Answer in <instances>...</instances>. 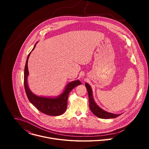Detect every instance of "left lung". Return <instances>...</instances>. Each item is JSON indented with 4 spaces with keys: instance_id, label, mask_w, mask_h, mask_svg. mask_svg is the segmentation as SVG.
Wrapping results in <instances>:
<instances>
[{
    "instance_id": "obj_1",
    "label": "left lung",
    "mask_w": 149,
    "mask_h": 149,
    "mask_svg": "<svg viewBox=\"0 0 149 149\" xmlns=\"http://www.w3.org/2000/svg\"><path fill=\"white\" fill-rule=\"evenodd\" d=\"M86 86L87 91H88V97H89V101H90V109L92 113L97 117L100 118H104V119H108V118H116L118 116H120L121 114H113L111 113H109L101 109L100 107H99L96 104L95 102L94 101L93 99V92L91 88L90 87V85L87 83L85 84Z\"/></svg>"
}]
</instances>
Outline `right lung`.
<instances>
[{
	"instance_id": "add662e5",
	"label": "right lung",
	"mask_w": 149,
	"mask_h": 149,
	"mask_svg": "<svg viewBox=\"0 0 149 149\" xmlns=\"http://www.w3.org/2000/svg\"><path fill=\"white\" fill-rule=\"evenodd\" d=\"M36 44L35 45L32 51L34 49L35 47H36ZM31 53V52L28 56L24 71V86L26 95L29 101L40 112L52 116L61 115L67 110V100L69 93L74 88L78 86V85L81 84L82 83L79 80L74 81L68 83L64 91L62 93V94L56 98L38 97L35 95L29 90L27 81L28 76L29 74L28 69V62Z\"/></svg>"
}]
</instances>
